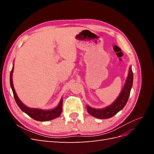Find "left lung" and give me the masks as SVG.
<instances>
[{
  "label": "left lung",
  "instance_id": "obj_1",
  "mask_svg": "<svg viewBox=\"0 0 154 154\" xmlns=\"http://www.w3.org/2000/svg\"><path fill=\"white\" fill-rule=\"evenodd\" d=\"M133 72L130 67L128 76L122 92L112 103L103 109H94L87 105V110L91 116L98 119H108L112 118L118 112L122 110L127 104L133 84Z\"/></svg>",
  "mask_w": 154,
  "mask_h": 154
}]
</instances>
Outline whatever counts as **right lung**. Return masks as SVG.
Returning <instances> with one entry per match:
<instances>
[{
  "label": "right lung",
  "instance_id": "add662e5",
  "mask_svg": "<svg viewBox=\"0 0 154 154\" xmlns=\"http://www.w3.org/2000/svg\"><path fill=\"white\" fill-rule=\"evenodd\" d=\"M14 69V66H13L12 70L10 73V85L11 87V89L13 93L14 97L17 104L19 106V108L29 116L31 118L35 120L39 121V122H47V121L52 120L53 119L57 118L60 116L62 112V105H63V98L60 100V103L58 105L55 107L53 109L51 110H43L40 109H36V108H29V107L26 106L19 99L18 97L16 91L14 88L13 83V72Z\"/></svg>",
  "mask_w": 154,
  "mask_h": 154
}]
</instances>
